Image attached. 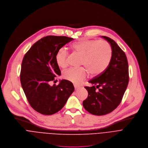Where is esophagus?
Returning <instances> with one entry per match:
<instances>
[{"label": "esophagus", "instance_id": "esophagus-1", "mask_svg": "<svg viewBox=\"0 0 148 148\" xmlns=\"http://www.w3.org/2000/svg\"><path fill=\"white\" fill-rule=\"evenodd\" d=\"M74 87H75V90H78V89H79V88H80V86H77V85H76V84H74Z\"/></svg>", "mask_w": 148, "mask_h": 148}]
</instances>
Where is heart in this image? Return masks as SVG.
<instances>
[{"mask_svg":"<svg viewBox=\"0 0 148 148\" xmlns=\"http://www.w3.org/2000/svg\"><path fill=\"white\" fill-rule=\"evenodd\" d=\"M71 47L82 56L80 65L93 75L103 73L110 63L112 49L104 40H80L73 43ZM55 61L59 67L65 68L68 65V52L64 48L60 49L56 53ZM87 76V71L83 68H70L63 74L65 79L75 84L80 83Z\"/></svg>","mask_w":148,"mask_h":148,"instance_id":"b5f03b06","label":"heart"}]
</instances>
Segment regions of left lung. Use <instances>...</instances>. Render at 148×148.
<instances>
[{
    "label": "left lung",
    "mask_w": 148,
    "mask_h": 148,
    "mask_svg": "<svg viewBox=\"0 0 148 148\" xmlns=\"http://www.w3.org/2000/svg\"><path fill=\"white\" fill-rule=\"evenodd\" d=\"M101 37L111 45V60L103 73L88 82L93 86L84 87L88 92V97L83 101L85 110L95 115L107 114L119 106L129 82L128 64L125 53L113 40L106 36ZM96 88H99L98 91Z\"/></svg>",
    "instance_id": "obj_1"
}]
</instances>
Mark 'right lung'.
I'll list each match as a JSON object with an SVG mask.
<instances>
[{"label":"right lung","mask_w":148,"mask_h":148,"mask_svg":"<svg viewBox=\"0 0 148 148\" xmlns=\"http://www.w3.org/2000/svg\"><path fill=\"white\" fill-rule=\"evenodd\" d=\"M73 38L48 36L37 41L25 54L21 64L20 82L31 107L43 115L61 110L74 92L72 82L63 79L51 86L61 75L55 61L56 52Z\"/></svg>","instance_id":"add662e5"}]
</instances>
